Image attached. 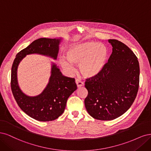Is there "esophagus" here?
<instances>
[{
  "mask_svg": "<svg viewBox=\"0 0 151 151\" xmlns=\"http://www.w3.org/2000/svg\"><path fill=\"white\" fill-rule=\"evenodd\" d=\"M76 84L78 88H80V87L84 86V83L80 81L79 80H76Z\"/></svg>",
  "mask_w": 151,
  "mask_h": 151,
  "instance_id": "34e87169",
  "label": "esophagus"
}]
</instances>
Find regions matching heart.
<instances>
[{"instance_id": "heart-1", "label": "heart", "mask_w": 151, "mask_h": 151, "mask_svg": "<svg viewBox=\"0 0 151 151\" xmlns=\"http://www.w3.org/2000/svg\"><path fill=\"white\" fill-rule=\"evenodd\" d=\"M109 51L104 44L94 41H84L70 45L65 50L66 60L61 58L63 68L72 71L74 65H79L81 75L91 78L104 70L108 61Z\"/></svg>"}]
</instances>
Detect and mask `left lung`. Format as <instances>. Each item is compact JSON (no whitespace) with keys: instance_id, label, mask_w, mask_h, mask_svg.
<instances>
[{"instance_id":"8db88e82","label":"left lung","mask_w":151,"mask_h":151,"mask_svg":"<svg viewBox=\"0 0 151 151\" xmlns=\"http://www.w3.org/2000/svg\"><path fill=\"white\" fill-rule=\"evenodd\" d=\"M112 52L104 70L86 79L88 91L85 108L92 117L111 120L125 113L132 105L139 89V63L133 51L125 44L109 40Z\"/></svg>"}]
</instances>
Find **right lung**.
Returning a JSON list of instances; mask_svg holds the SVG:
<instances>
[{
  "mask_svg": "<svg viewBox=\"0 0 151 151\" xmlns=\"http://www.w3.org/2000/svg\"><path fill=\"white\" fill-rule=\"evenodd\" d=\"M63 37L40 38L17 53L11 70V90L19 107L38 121H52L64 112L68 97L77 89L75 78L63 75L60 68L51 62V75L45 88L36 96L27 95L21 89L17 80V68L27 55H40L56 60Z\"/></svg>",
  "mask_w": 151,
  "mask_h": 151,
  "instance_id": "1",
  "label": "right lung"
}]
</instances>
